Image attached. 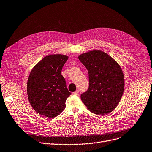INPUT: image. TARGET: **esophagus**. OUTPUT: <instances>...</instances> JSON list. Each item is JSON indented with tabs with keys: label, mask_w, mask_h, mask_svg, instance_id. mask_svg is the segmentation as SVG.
Here are the masks:
<instances>
[{
	"label": "esophagus",
	"mask_w": 152,
	"mask_h": 152,
	"mask_svg": "<svg viewBox=\"0 0 152 152\" xmlns=\"http://www.w3.org/2000/svg\"><path fill=\"white\" fill-rule=\"evenodd\" d=\"M73 94H74L75 95H78V94H79V91H78V90H76L75 92H73Z\"/></svg>",
	"instance_id": "esophagus-1"
}]
</instances>
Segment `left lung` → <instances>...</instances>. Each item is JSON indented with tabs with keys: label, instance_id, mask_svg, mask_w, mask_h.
Masks as SVG:
<instances>
[{
	"label": "left lung",
	"instance_id": "1",
	"mask_svg": "<svg viewBox=\"0 0 152 152\" xmlns=\"http://www.w3.org/2000/svg\"><path fill=\"white\" fill-rule=\"evenodd\" d=\"M78 58L88 72V90L80 95L83 102L97 115L112 112L122 98L125 87L120 65L109 55L99 50L82 54Z\"/></svg>",
	"mask_w": 152,
	"mask_h": 152
}]
</instances>
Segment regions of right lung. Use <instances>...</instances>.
<instances>
[{
  "label": "right lung",
  "mask_w": 152,
  "mask_h": 152,
  "mask_svg": "<svg viewBox=\"0 0 152 152\" xmlns=\"http://www.w3.org/2000/svg\"><path fill=\"white\" fill-rule=\"evenodd\" d=\"M68 57L51 54L44 57L33 68L27 84L28 101L38 114L48 118L58 115L66 107L69 92L62 69Z\"/></svg>",
  "instance_id": "obj_1"
}]
</instances>
